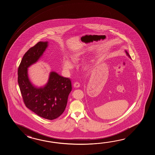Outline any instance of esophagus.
<instances>
[{
  "mask_svg": "<svg viewBox=\"0 0 155 155\" xmlns=\"http://www.w3.org/2000/svg\"><path fill=\"white\" fill-rule=\"evenodd\" d=\"M80 84H79V82H75L74 84V86L75 87H76V88H79V87H80Z\"/></svg>",
  "mask_w": 155,
  "mask_h": 155,
  "instance_id": "esophagus-1",
  "label": "esophagus"
}]
</instances>
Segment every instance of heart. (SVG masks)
Instances as JSON below:
<instances>
[{
  "label": "heart",
  "instance_id": "heart-1",
  "mask_svg": "<svg viewBox=\"0 0 155 155\" xmlns=\"http://www.w3.org/2000/svg\"><path fill=\"white\" fill-rule=\"evenodd\" d=\"M85 54V51H78L76 53H74L71 56V60L73 61V63H77L79 60H80L81 58H82V56ZM63 66L64 69L65 71H69L70 70L74 68V64L68 58H65L63 61ZM84 68L85 70H88L90 68V65L89 64H84Z\"/></svg>",
  "mask_w": 155,
  "mask_h": 155
}]
</instances>
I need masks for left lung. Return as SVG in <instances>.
Wrapping results in <instances>:
<instances>
[{"mask_svg": "<svg viewBox=\"0 0 155 155\" xmlns=\"http://www.w3.org/2000/svg\"><path fill=\"white\" fill-rule=\"evenodd\" d=\"M125 52H126V55H127V56H129V58H130V59H131V56H130V55H129V53H128V52H127V51H126V50H125Z\"/></svg>", "mask_w": 155, "mask_h": 155, "instance_id": "obj_1", "label": "left lung"}]
</instances>
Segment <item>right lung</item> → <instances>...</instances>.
<instances>
[{
  "instance_id": "1",
  "label": "right lung",
  "mask_w": 155,
  "mask_h": 155,
  "mask_svg": "<svg viewBox=\"0 0 155 155\" xmlns=\"http://www.w3.org/2000/svg\"><path fill=\"white\" fill-rule=\"evenodd\" d=\"M48 46V41H40L27 51L18 68V82L26 107L40 117L52 120L64 111L72 86L69 78L52 71L45 85L37 87L31 82L28 68L38 61Z\"/></svg>"
}]
</instances>
